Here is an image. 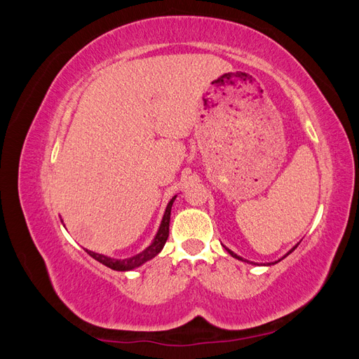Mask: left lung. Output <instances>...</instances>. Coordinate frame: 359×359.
Instances as JSON below:
<instances>
[{
	"label": "left lung",
	"mask_w": 359,
	"mask_h": 359,
	"mask_svg": "<svg viewBox=\"0 0 359 359\" xmlns=\"http://www.w3.org/2000/svg\"><path fill=\"white\" fill-rule=\"evenodd\" d=\"M297 247H298V244H297V245H295V247H293V248H292V250H290V252H289V253H287V255H290V253H292V252H293V250H295V248H297ZM226 250H227V248H226ZM227 252H229V255H231V256H233V257H236V259H240V260H243V257H240V256H238V255H235V253H233V252H231V250H227ZM287 255H286V256H287Z\"/></svg>",
	"instance_id": "obj_1"
}]
</instances>
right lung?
<instances>
[{"instance_id": "add662e5", "label": "right lung", "mask_w": 359, "mask_h": 359, "mask_svg": "<svg viewBox=\"0 0 359 359\" xmlns=\"http://www.w3.org/2000/svg\"><path fill=\"white\" fill-rule=\"evenodd\" d=\"M177 196H173L170 199V202L168 203L166 206V211H165V215H163V220H161V224L158 227V232L154 238V241L151 243L149 247H147L142 253H139L133 257H127V259H112V257H107L104 255H99V253H94V252H90V250H85L86 253H88L91 257H94L95 260H99L100 264L106 265L107 268L111 269H115V271H130L133 268H137L142 264H145L147 260L153 259L154 256H157L161 248L165 247L166 244V240L169 236V222H170V210H172V203L173 201H175Z\"/></svg>"}]
</instances>
